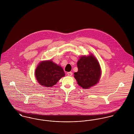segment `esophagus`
Instances as JSON below:
<instances>
[{"label":"esophagus","mask_w":134,"mask_h":134,"mask_svg":"<svg viewBox=\"0 0 134 134\" xmlns=\"http://www.w3.org/2000/svg\"><path fill=\"white\" fill-rule=\"evenodd\" d=\"M72 72H68L67 73V75H68V76H71L72 75Z\"/></svg>","instance_id":"obj_1"}]
</instances>
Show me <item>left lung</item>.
Listing matches in <instances>:
<instances>
[{"mask_svg":"<svg viewBox=\"0 0 134 134\" xmlns=\"http://www.w3.org/2000/svg\"><path fill=\"white\" fill-rule=\"evenodd\" d=\"M77 65L78 70L74 74L79 86L88 89L98 82L101 76V68L98 61L93 55L81 56Z\"/></svg>","mask_w":134,"mask_h":134,"instance_id":"1","label":"left lung"}]
</instances>
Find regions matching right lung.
<instances>
[{
    "label": "right lung",
    "mask_w": 134,
    "mask_h": 134,
    "mask_svg": "<svg viewBox=\"0 0 134 134\" xmlns=\"http://www.w3.org/2000/svg\"><path fill=\"white\" fill-rule=\"evenodd\" d=\"M36 78L40 85L51 87L65 74L61 66L52 61H43L40 63L35 70Z\"/></svg>",
    "instance_id": "1"
}]
</instances>
